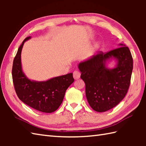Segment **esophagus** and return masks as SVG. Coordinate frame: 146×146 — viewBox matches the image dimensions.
I'll return each mask as SVG.
<instances>
[{
    "instance_id": "obj_1",
    "label": "esophagus",
    "mask_w": 146,
    "mask_h": 146,
    "mask_svg": "<svg viewBox=\"0 0 146 146\" xmlns=\"http://www.w3.org/2000/svg\"><path fill=\"white\" fill-rule=\"evenodd\" d=\"M80 72L78 70H75V71L73 72V78L75 80H77V79H79L80 77Z\"/></svg>"
}]
</instances>
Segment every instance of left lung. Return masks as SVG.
<instances>
[{"instance_id": "8db88e82", "label": "left lung", "mask_w": 146, "mask_h": 146, "mask_svg": "<svg viewBox=\"0 0 146 146\" xmlns=\"http://www.w3.org/2000/svg\"><path fill=\"white\" fill-rule=\"evenodd\" d=\"M100 51L78 65L81 78L85 83V94L94 110L104 112L115 107L125 97L131 83L133 59L128 47ZM117 59V66L108 69L105 63L110 58Z\"/></svg>"}]
</instances>
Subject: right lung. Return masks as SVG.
I'll list each match as a JSON object with an SVG mask.
<instances>
[{
	"mask_svg": "<svg viewBox=\"0 0 146 146\" xmlns=\"http://www.w3.org/2000/svg\"><path fill=\"white\" fill-rule=\"evenodd\" d=\"M27 37L19 46L12 65V75L17 97L24 104L42 112L51 113L63 102L65 92L74 82L73 73L55 77L46 82H35L24 75L21 66V51Z\"/></svg>",
	"mask_w": 146,
	"mask_h": 146,
	"instance_id": "right-lung-1",
	"label": "right lung"
}]
</instances>
